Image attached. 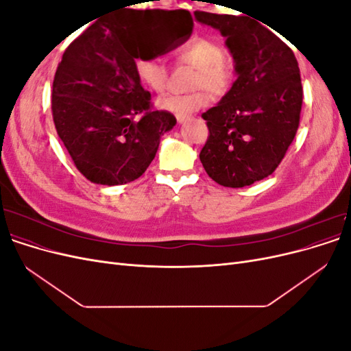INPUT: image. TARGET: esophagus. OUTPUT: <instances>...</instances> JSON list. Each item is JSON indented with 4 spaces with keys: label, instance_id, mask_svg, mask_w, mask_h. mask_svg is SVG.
<instances>
[{
    "label": "esophagus",
    "instance_id": "1",
    "mask_svg": "<svg viewBox=\"0 0 351 351\" xmlns=\"http://www.w3.org/2000/svg\"><path fill=\"white\" fill-rule=\"evenodd\" d=\"M176 119H177L178 123H184V121H187L190 119V117L186 115V114H176Z\"/></svg>",
    "mask_w": 351,
    "mask_h": 351
}]
</instances>
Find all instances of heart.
Segmentation results:
<instances>
[{
	"mask_svg": "<svg viewBox=\"0 0 351 351\" xmlns=\"http://www.w3.org/2000/svg\"><path fill=\"white\" fill-rule=\"evenodd\" d=\"M176 57L180 62L196 67L192 88L197 89L186 95H164L156 101L159 110L174 114H190L204 108L209 102L208 90L215 97L226 95L234 82V69L226 58V51L217 40L195 38L178 48ZM136 77L146 89L161 93L167 88L168 69L161 57L139 56L134 60ZM200 87L204 89L200 90Z\"/></svg>",
	"mask_w": 351,
	"mask_h": 351,
	"instance_id": "heart-1",
	"label": "heart"
}]
</instances>
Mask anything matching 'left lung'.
<instances>
[{"mask_svg": "<svg viewBox=\"0 0 351 351\" xmlns=\"http://www.w3.org/2000/svg\"><path fill=\"white\" fill-rule=\"evenodd\" d=\"M226 36L237 80L217 107L202 114L209 129L200 162L224 187L271 176L299 129L303 89L291 48L247 16L195 12Z\"/></svg>", "mask_w": 351, "mask_h": 351, "instance_id": "obj_1", "label": "left lung"}]
</instances>
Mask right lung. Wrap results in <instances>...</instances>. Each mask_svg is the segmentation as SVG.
Listing matches in <instances>:
<instances>
[{
	"label": "right lung",
	"instance_id": "add662e5",
	"mask_svg": "<svg viewBox=\"0 0 351 351\" xmlns=\"http://www.w3.org/2000/svg\"><path fill=\"white\" fill-rule=\"evenodd\" d=\"M141 20V12L125 10L90 25L64 51L52 83L57 133L76 168L97 184L139 178L177 123L171 112L152 110L151 93L136 77Z\"/></svg>",
	"mask_w": 351,
	"mask_h": 351
}]
</instances>
